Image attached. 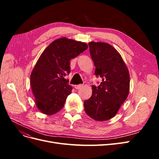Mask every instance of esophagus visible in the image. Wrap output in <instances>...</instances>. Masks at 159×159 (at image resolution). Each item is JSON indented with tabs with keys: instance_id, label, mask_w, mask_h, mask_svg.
I'll return each instance as SVG.
<instances>
[{
	"instance_id": "obj_1",
	"label": "esophagus",
	"mask_w": 159,
	"mask_h": 159,
	"mask_svg": "<svg viewBox=\"0 0 159 159\" xmlns=\"http://www.w3.org/2000/svg\"><path fill=\"white\" fill-rule=\"evenodd\" d=\"M82 87H83V85H81V84L75 85H74V88H75L76 89H80L81 88H82Z\"/></svg>"
}]
</instances>
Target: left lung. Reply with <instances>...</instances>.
<instances>
[{"label": "left lung", "instance_id": "1", "mask_svg": "<svg viewBox=\"0 0 159 159\" xmlns=\"http://www.w3.org/2000/svg\"><path fill=\"white\" fill-rule=\"evenodd\" d=\"M89 52L95 66V74L102 78L92 95L84 102L85 111L95 121L113 118L126 100L130 77L127 67L117 50L107 43L91 42Z\"/></svg>", "mask_w": 159, "mask_h": 159}]
</instances>
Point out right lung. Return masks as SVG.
<instances>
[{
    "label": "right lung",
    "instance_id": "obj_1",
    "mask_svg": "<svg viewBox=\"0 0 159 159\" xmlns=\"http://www.w3.org/2000/svg\"><path fill=\"white\" fill-rule=\"evenodd\" d=\"M88 48L84 42L61 38L42 52L30 75L35 103L42 113L52 115L63 108L72 89L64 78L70 72V61Z\"/></svg>",
    "mask_w": 159,
    "mask_h": 159
}]
</instances>
